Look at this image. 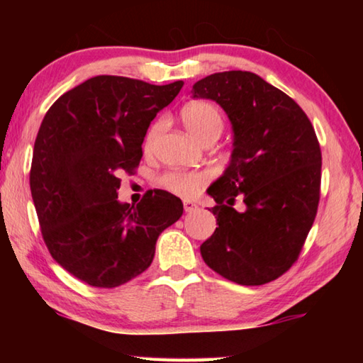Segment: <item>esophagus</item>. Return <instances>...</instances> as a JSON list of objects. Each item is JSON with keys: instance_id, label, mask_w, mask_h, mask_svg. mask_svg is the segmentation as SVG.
<instances>
[{"instance_id": "1", "label": "esophagus", "mask_w": 363, "mask_h": 363, "mask_svg": "<svg viewBox=\"0 0 363 363\" xmlns=\"http://www.w3.org/2000/svg\"><path fill=\"white\" fill-rule=\"evenodd\" d=\"M196 206L194 201H190V200H184V211L186 213H192V211H195L196 210Z\"/></svg>"}]
</instances>
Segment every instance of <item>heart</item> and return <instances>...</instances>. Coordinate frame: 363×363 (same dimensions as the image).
Masks as SVG:
<instances>
[{"label": "heart", "instance_id": "obj_1", "mask_svg": "<svg viewBox=\"0 0 363 363\" xmlns=\"http://www.w3.org/2000/svg\"><path fill=\"white\" fill-rule=\"evenodd\" d=\"M181 118L187 130L195 139L201 144L214 143L224 130V113L216 104L208 101H194L186 104L181 108ZM167 121L164 118H158L152 123L147 130L143 143V149L145 153L152 152L157 139L164 130ZM208 176L201 171H167V173L158 177V184L164 190L184 199H190L200 192L206 186Z\"/></svg>", "mask_w": 363, "mask_h": 363}]
</instances>
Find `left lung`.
Here are the masks:
<instances>
[{
	"mask_svg": "<svg viewBox=\"0 0 363 363\" xmlns=\"http://www.w3.org/2000/svg\"><path fill=\"white\" fill-rule=\"evenodd\" d=\"M194 97L218 102L233 130L224 174L208 189L216 230L200 253L238 285H264L298 261L320 200L322 152L314 126L284 91L251 72L213 73ZM237 198L245 210L233 208Z\"/></svg>",
	"mask_w": 363,
	"mask_h": 363,
	"instance_id": "8db88e82",
	"label": "left lung"
}]
</instances>
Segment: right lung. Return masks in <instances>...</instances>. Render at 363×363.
<instances>
[{
	"mask_svg": "<svg viewBox=\"0 0 363 363\" xmlns=\"http://www.w3.org/2000/svg\"><path fill=\"white\" fill-rule=\"evenodd\" d=\"M182 86L99 75L60 96L41 121L30 169L41 235L84 284L115 288L138 277L160 233L182 216V201L167 190H149L136 206L116 200L120 176L139 167L150 121Z\"/></svg>",
	"mask_w": 363,
	"mask_h": 363,
	"instance_id": "1",
	"label": "right lung"
}]
</instances>
